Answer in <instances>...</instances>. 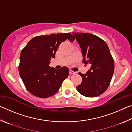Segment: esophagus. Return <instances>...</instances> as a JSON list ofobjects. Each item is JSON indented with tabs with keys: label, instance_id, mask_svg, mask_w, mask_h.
Segmentation results:
<instances>
[{
	"label": "esophagus",
	"instance_id": "esophagus-1",
	"mask_svg": "<svg viewBox=\"0 0 132 132\" xmlns=\"http://www.w3.org/2000/svg\"><path fill=\"white\" fill-rule=\"evenodd\" d=\"M69 73H70V74H71V75H73V74H75V71H72V70H70V71H69Z\"/></svg>",
	"mask_w": 132,
	"mask_h": 132
}]
</instances>
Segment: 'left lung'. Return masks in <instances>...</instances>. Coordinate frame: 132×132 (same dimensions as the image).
<instances>
[{
	"label": "left lung",
	"instance_id": "left-lung-1",
	"mask_svg": "<svg viewBox=\"0 0 132 132\" xmlns=\"http://www.w3.org/2000/svg\"><path fill=\"white\" fill-rule=\"evenodd\" d=\"M81 50L82 62L90 64L86 74L79 73L82 82L76 87L81 95L95 97L101 95L108 87L114 72V61L106 42L90 33L73 32Z\"/></svg>",
	"mask_w": 132,
	"mask_h": 132
}]
</instances>
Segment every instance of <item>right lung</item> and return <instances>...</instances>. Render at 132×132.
<instances>
[{"label":"right lung","instance_id":"obj_1","mask_svg":"<svg viewBox=\"0 0 132 132\" xmlns=\"http://www.w3.org/2000/svg\"><path fill=\"white\" fill-rule=\"evenodd\" d=\"M66 39L72 42L75 37L70 33L41 35L31 39L21 51L20 56L19 74L29 92L39 98H48L59 90L68 77L69 70L50 68L51 58L59 45Z\"/></svg>","mask_w":132,"mask_h":132}]
</instances>
